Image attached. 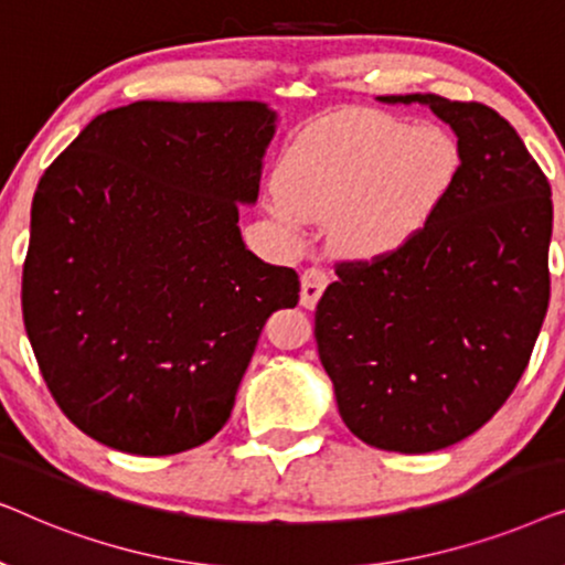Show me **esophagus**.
<instances>
[{"mask_svg":"<svg viewBox=\"0 0 565 565\" xmlns=\"http://www.w3.org/2000/svg\"><path fill=\"white\" fill-rule=\"evenodd\" d=\"M329 285V275L323 273L321 267H308L303 275H300V306L303 308H316L319 298L323 296Z\"/></svg>","mask_w":565,"mask_h":565,"instance_id":"34e87169","label":"esophagus"}]
</instances>
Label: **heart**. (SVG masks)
<instances>
[{"instance_id": "1", "label": "heart", "mask_w": 565, "mask_h": 565, "mask_svg": "<svg viewBox=\"0 0 565 565\" xmlns=\"http://www.w3.org/2000/svg\"><path fill=\"white\" fill-rule=\"evenodd\" d=\"M458 164V143L439 126L362 110L329 115L282 153L269 211L285 228L329 218L334 249L377 259L419 234Z\"/></svg>"}]
</instances>
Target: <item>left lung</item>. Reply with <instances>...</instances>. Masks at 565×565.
<instances>
[{
    "label": "left lung",
    "instance_id": "1",
    "mask_svg": "<svg viewBox=\"0 0 565 565\" xmlns=\"http://www.w3.org/2000/svg\"><path fill=\"white\" fill-rule=\"evenodd\" d=\"M429 107L458 136L443 205L388 257L337 267L316 344L342 422L391 452H435L481 429L527 367L551 300L553 200L516 130L481 103Z\"/></svg>",
    "mask_w": 565,
    "mask_h": 565
}]
</instances>
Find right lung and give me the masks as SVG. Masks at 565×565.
Wrapping results in <instances>:
<instances>
[{"label":"right lung","mask_w":565,"mask_h":565,"mask_svg":"<svg viewBox=\"0 0 565 565\" xmlns=\"http://www.w3.org/2000/svg\"><path fill=\"white\" fill-rule=\"evenodd\" d=\"M277 113L141 103L97 115L45 169L30 211L22 321L68 419L130 455L218 435L269 316L298 275L246 249Z\"/></svg>","instance_id":"1"}]
</instances>
